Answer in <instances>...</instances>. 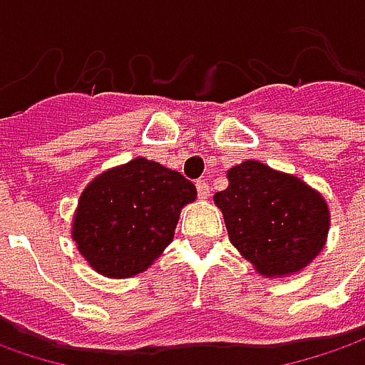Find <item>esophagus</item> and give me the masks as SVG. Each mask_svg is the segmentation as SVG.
<instances>
[{"mask_svg":"<svg viewBox=\"0 0 365 365\" xmlns=\"http://www.w3.org/2000/svg\"><path fill=\"white\" fill-rule=\"evenodd\" d=\"M197 192H199L201 199L209 197V185H207V180H197Z\"/></svg>","mask_w":365,"mask_h":365,"instance_id":"1","label":"esophagus"}]
</instances>
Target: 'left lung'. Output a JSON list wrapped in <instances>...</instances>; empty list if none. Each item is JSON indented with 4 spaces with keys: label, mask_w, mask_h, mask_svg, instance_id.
<instances>
[{
    "label": "left lung",
    "mask_w": 365,
    "mask_h": 365,
    "mask_svg": "<svg viewBox=\"0 0 365 365\" xmlns=\"http://www.w3.org/2000/svg\"><path fill=\"white\" fill-rule=\"evenodd\" d=\"M227 189L215 192L225 227L237 252L256 272L282 278L301 272L325 247L329 207L299 176L258 160L227 170Z\"/></svg>",
    "instance_id": "obj_1"
}]
</instances>
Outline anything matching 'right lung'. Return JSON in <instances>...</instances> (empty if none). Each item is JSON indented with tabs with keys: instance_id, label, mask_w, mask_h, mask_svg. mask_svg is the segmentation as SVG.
Returning a JSON list of instances; mask_svg holds the SVG:
<instances>
[{
	"instance_id": "right-lung-1",
	"label": "right lung",
	"mask_w": 365,
	"mask_h": 365,
	"mask_svg": "<svg viewBox=\"0 0 365 365\" xmlns=\"http://www.w3.org/2000/svg\"><path fill=\"white\" fill-rule=\"evenodd\" d=\"M195 185L142 156L93 178L78 199L73 240L95 272L130 278L144 272L175 237Z\"/></svg>"
}]
</instances>
